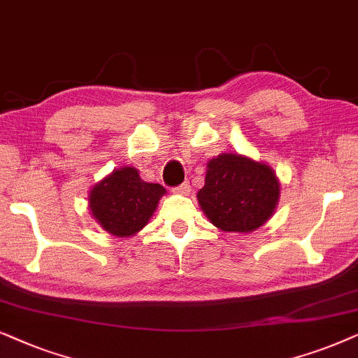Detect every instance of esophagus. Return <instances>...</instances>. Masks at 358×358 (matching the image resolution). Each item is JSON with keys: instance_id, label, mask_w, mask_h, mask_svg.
<instances>
[{"instance_id": "obj_1", "label": "esophagus", "mask_w": 358, "mask_h": 358, "mask_svg": "<svg viewBox=\"0 0 358 358\" xmlns=\"http://www.w3.org/2000/svg\"><path fill=\"white\" fill-rule=\"evenodd\" d=\"M175 193H180V194H188L189 192H192V187H189L188 182H185L182 185H178V187L173 188Z\"/></svg>"}]
</instances>
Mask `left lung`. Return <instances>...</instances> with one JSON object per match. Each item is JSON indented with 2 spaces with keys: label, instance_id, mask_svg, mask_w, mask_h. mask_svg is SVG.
<instances>
[{
  "label": "left lung",
  "instance_id": "obj_1",
  "mask_svg": "<svg viewBox=\"0 0 358 358\" xmlns=\"http://www.w3.org/2000/svg\"><path fill=\"white\" fill-rule=\"evenodd\" d=\"M280 183L268 165L237 154L209 160L198 201L214 226L227 232H250L275 211Z\"/></svg>",
  "mask_w": 358,
  "mask_h": 358
}]
</instances>
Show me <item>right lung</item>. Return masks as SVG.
Segmentation results:
<instances>
[{"instance_id": "obj_1", "label": "right lung", "mask_w": 358, "mask_h": 358, "mask_svg": "<svg viewBox=\"0 0 358 358\" xmlns=\"http://www.w3.org/2000/svg\"><path fill=\"white\" fill-rule=\"evenodd\" d=\"M165 188L147 183L132 166L114 170L90 193V209L113 236L136 234L149 222Z\"/></svg>"}]
</instances>
